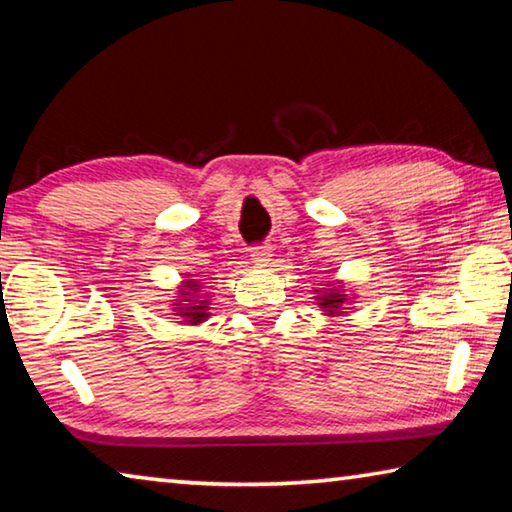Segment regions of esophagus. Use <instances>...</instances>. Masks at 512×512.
<instances>
[{
  "mask_svg": "<svg viewBox=\"0 0 512 512\" xmlns=\"http://www.w3.org/2000/svg\"><path fill=\"white\" fill-rule=\"evenodd\" d=\"M250 257H253V262H255L257 266H266V264L271 262L273 253H271L269 246H255L253 250H250Z\"/></svg>",
  "mask_w": 512,
  "mask_h": 512,
  "instance_id": "34e87169",
  "label": "esophagus"
}]
</instances>
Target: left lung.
<instances>
[{
    "instance_id": "8db88e82",
    "label": "left lung",
    "mask_w": 512,
    "mask_h": 512,
    "mask_svg": "<svg viewBox=\"0 0 512 512\" xmlns=\"http://www.w3.org/2000/svg\"><path fill=\"white\" fill-rule=\"evenodd\" d=\"M344 300H346V294L344 291H337L335 287H330V285H326V291H323V296H321V307H326V312L328 314H337V310H339V305H344Z\"/></svg>"
}]
</instances>
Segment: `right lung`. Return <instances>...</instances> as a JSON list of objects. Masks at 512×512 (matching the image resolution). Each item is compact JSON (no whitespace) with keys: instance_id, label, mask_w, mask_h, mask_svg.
Returning <instances> with one entry per match:
<instances>
[{"instance_id":"right-lung-1","label":"right lung","mask_w":512,"mask_h":512,"mask_svg":"<svg viewBox=\"0 0 512 512\" xmlns=\"http://www.w3.org/2000/svg\"><path fill=\"white\" fill-rule=\"evenodd\" d=\"M186 287H189V291H184L182 300H189L191 307H177V312H180L189 323H200L202 319H207V300H200V305H196L198 300H191V296H196V291L200 289L198 282L189 280V282H186ZM186 295H189L190 298L186 299ZM196 298H198V296H196Z\"/></svg>"}]
</instances>
